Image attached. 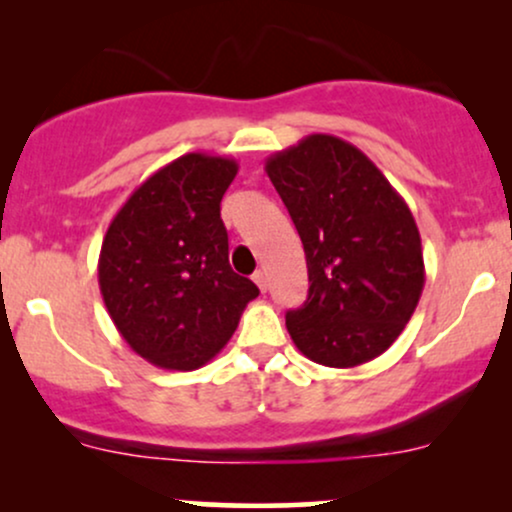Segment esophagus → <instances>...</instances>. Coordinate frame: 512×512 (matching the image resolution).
I'll list each match as a JSON object with an SVG mask.
<instances>
[{
  "instance_id": "esophagus-1",
  "label": "esophagus",
  "mask_w": 512,
  "mask_h": 512,
  "mask_svg": "<svg viewBox=\"0 0 512 512\" xmlns=\"http://www.w3.org/2000/svg\"><path fill=\"white\" fill-rule=\"evenodd\" d=\"M252 279H255V284L260 286V291H262V293L267 291V274H264L262 269H260V272H255V276H252Z\"/></svg>"
}]
</instances>
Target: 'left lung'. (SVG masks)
Instances as JSON below:
<instances>
[{"label": "left lung", "mask_w": 512, "mask_h": 512, "mask_svg": "<svg viewBox=\"0 0 512 512\" xmlns=\"http://www.w3.org/2000/svg\"><path fill=\"white\" fill-rule=\"evenodd\" d=\"M303 240L308 298L286 330L320 366L385 354L414 315L426 269L414 216L354 144L308 134L264 163Z\"/></svg>", "instance_id": "obj_1"}]
</instances>
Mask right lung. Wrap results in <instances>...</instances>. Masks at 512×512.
Instances as JSON below:
<instances>
[{"instance_id": "obj_1", "label": "right lung", "mask_w": 512, "mask_h": 512, "mask_svg": "<svg viewBox=\"0 0 512 512\" xmlns=\"http://www.w3.org/2000/svg\"><path fill=\"white\" fill-rule=\"evenodd\" d=\"M236 173L226 156L175 158L129 195L105 233L103 303L132 351L158 368L209 363L260 293L228 264L221 199Z\"/></svg>"}]
</instances>
